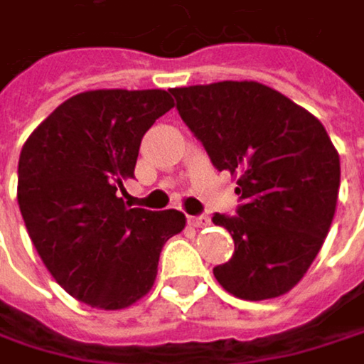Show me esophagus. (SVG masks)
<instances>
[{
  "mask_svg": "<svg viewBox=\"0 0 364 364\" xmlns=\"http://www.w3.org/2000/svg\"><path fill=\"white\" fill-rule=\"evenodd\" d=\"M189 223H191L193 228H208V225H210V217H208V215L189 217Z\"/></svg>",
  "mask_w": 364,
  "mask_h": 364,
  "instance_id": "1",
  "label": "esophagus"
}]
</instances>
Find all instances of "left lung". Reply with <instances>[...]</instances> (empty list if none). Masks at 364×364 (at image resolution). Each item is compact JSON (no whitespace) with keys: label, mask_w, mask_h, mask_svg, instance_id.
Returning a JSON list of instances; mask_svg holds the SVG:
<instances>
[{"label":"left lung","mask_w":364,"mask_h":364,"mask_svg":"<svg viewBox=\"0 0 364 364\" xmlns=\"http://www.w3.org/2000/svg\"><path fill=\"white\" fill-rule=\"evenodd\" d=\"M177 111L217 171L236 177V215H213L234 255L213 269L249 301L280 297L308 272L335 215L339 154L325 126L259 82L173 88Z\"/></svg>","instance_id":"1"}]
</instances>
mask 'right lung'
<instances>
[{
    "instance_id": "obj_1",
    "label": "right lung",
    "mask_w": 364,
    "mask_h": 364,
    "mask_svg": "<svg viewBox=\"0 0 364 364\" xmlns=\"http://www.w3.org/2000/svg\"><path fill=\"white\" fill-rule=\"evenodd\" d=\"M175 107L166 90H88L67 99L27 139L18 206L54 280L77 301L122 310L147 295L162 247L185 215L128 208L143 134Z\"/></svg>"
}]
</instances>
